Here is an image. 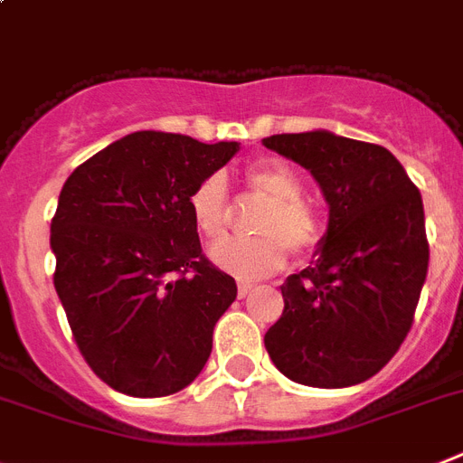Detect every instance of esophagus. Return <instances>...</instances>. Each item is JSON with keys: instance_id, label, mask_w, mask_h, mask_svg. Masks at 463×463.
Here are the masks:
<instances>
[{"instance_id": "34e87169", "label": "esophagus", "mask_w": 463, "mask_h": 463, "mask_svg": "<svg viewBox=\"0 0 463 463\" xmlns=\"http://www.w3.org/2000/svg\"><path fill=\"white\" fill-rule=\"evenodd\" d=\"M252 288H255V283H250V280H241L239 283V298H248L252 292Z\"/></svg>"}]
</instances>
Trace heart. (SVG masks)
I'll return each mask as SVG.
<instances>
[{
    "label": "heart",
    "instance_id": "b5f03b06",
    "mask_svg": "<svg viewBox=\"0 0 463 463\" xmlns=\"http://www.w3.org/2000/svg\"><path fill=\"white\" fill-rule=\"evenodd\" d=\"M243 183L264 205L252 220L250 239H227L211 248V260L236 279H262L279 271L290 248L298 258L309 255L321 243V217L302 199L304 183L286 161H260L248 165ZM194 227L208 241L222 239L232 220L227 183L220 175L203 177L189 194Z\"/></svg>",
    "mask_w": 463,
    "mask_h": 463
}]
</instances>
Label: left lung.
<instances>
[{
	"instance_id": "left-lung-1",
	"label": "left lung",
	"mask_w": 463,
	"mask_h": 463,
	"mask_svg": "<svg viewBox=\"0 0 463 463\" xmlns=\"http://www.w3.org/2000/svg\"><path fill=\"white\" fill-rule=\"evenodd\" d=\"M262 145L304 165L330 205L318 260L280 286L286 307L264 346L298 384H361L396 355L412 327L429 269L420 189L373 142L311 130Z\"/></svg>"
}]
</instances>
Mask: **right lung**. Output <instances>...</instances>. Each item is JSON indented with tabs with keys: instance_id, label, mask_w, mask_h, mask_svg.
Returning a JSON list of instances; mask_svg holds the SVG:
<instances>
[{
	"instance_id": "right-lung-1",
	"label": "right lung",
	"mask_w": 463,
	"mask_h": 463,
	"mask_svg": "<svg viewBox=\"0 0 463 463\" xmlns=\"http://www.w3.org/2000/svg\"><path fill=\"white\" fill-rule=\"evenodd\" d=\"M236 152L239 142L137 130L62 184L53 286L84 361L118 393L171 396L211 355L236 283L201 250L189 194Z\"/></svg>"
}]
</instances>
